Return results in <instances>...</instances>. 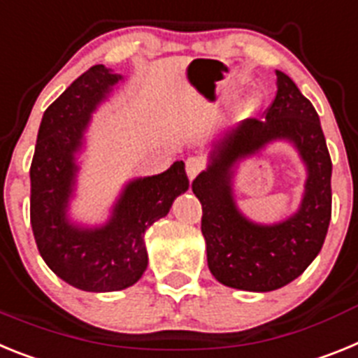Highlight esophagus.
Returning a JSON list of instances; mask_svg holds the SVG:
<instances>
[{
    "mask_svg": "<svg viewBox=\"0 0 358 358\" xmlns=\"http://www.w3.org/2000/svg\"><path fill=\"white\" fill-rule=\"evenodd\" d=\"M201 169H203V160H201V158H196V157L187 158V162H185V173H187L189 180L196 178V176L201 173Z\"/></svg>",
    "mask_w": 358,
    "mask_h": 358,
    "instance_id": "34e87169",
    "label": "esophagus"
}]
</instances>
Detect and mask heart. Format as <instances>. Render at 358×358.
I'll return each instance as SVG.
<instances>
[{
  "label": "heart",
  "instance_id": "b5f03b06",
  "mask_svg": "<svg viewBox=\"0 0 358 358\" xmlns=\"http://www.w3.org/2000/svg\"><path fill=\"white\" fill-rule=\"evenodd\" d=\"M256 106H257L256 99H254V97H248L247 101L243 102V104L239 106V111H241V113H252V111L256 110Z\"/></svg>",
  "mask_w": 358,
  "mask_h": 358
}]
</instances>
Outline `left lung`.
Masks as SVG:
<instances>
[{
	"label": "left lung",
	"mask_w": 358,
	"mask_h": 358,
	"mask_svg": "<svg viewBox=\"0 0 358 358\" xmlns=\"http://www.w3.org/2000/svg\"><path fill=\"white\" fill-rule=\"evenodd\" d=\"M275 99L265 120L248 119L209 148L192 182L201 203V234L210 273L225 287L272 292L299 278L321 252L331 217V160L321 120L294 80L275 70ZM273 141H287L307 171L298 210L281 222L257 224L237 207L234 178L241 162Z\"/></svg>",
	"instance_id": "1"
}]
</instances>
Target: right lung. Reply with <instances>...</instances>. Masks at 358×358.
Listing matches in <instances>:
<instances>
[{"label": "right lung", "mask_w": 358, "mask_h": 358, "mask_svg": "<svg viewBox=\"0 0 358 358\" xmlns=\"http://www.w3.org/2000/svg\"><path fill=\"white\" fill-rule=\"evenodd\" d=\"M120 83L122 73L104 64L73 80L43 115L30 166V223L39 254L57 278L85 292L133 287L148 268L145 231L189 189L185 164L176 160L160 175L129 180L101 225L71 217L92 117Z\"/></svg>", "instance_id": "add662e5"}]
</instances>
